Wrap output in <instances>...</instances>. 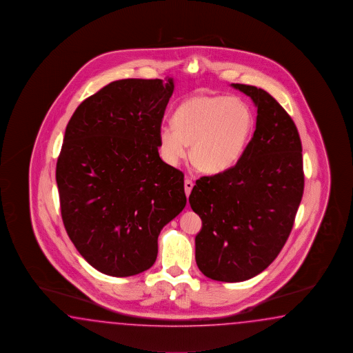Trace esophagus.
Masks as SVG:
<instances>
[{"instance_id":"1","label":"esophagus","mask_w":353,"mask_h":353,"mask_svg":"<svg viewBox=\"0 0 353 353\" xmlns=\"http://www.w3.org/2000/svg\"><path fill=\"white\" fill-rule=\"evenodd\" d=\"M194 188V182L190 180V179H186L185 180V192H186V196L190 195V192H191V190Z\"/></svg>"}]
</instances>
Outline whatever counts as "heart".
<instances>
[{"instance_id": "1", "label": "heart", "mask_w": 353, "mask_h": 353, "mask_svg": "<svg viewBox=\"0 0 353 353\" xmlns=\"http://www.w3.org/2000/svg\"><path fill=\"white\" fill-rule=\"evenodd\" d=\"M172 123L158 132L165 162L179 165L191 144V162L201 172L218 174L234 167L243 156L254 129V115L239 97L200 94L181 102Z\"/></svg>"}]
</instances>
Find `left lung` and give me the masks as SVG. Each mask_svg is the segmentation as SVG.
Here are the masks:
<instances>
[{"label":"left lung","mask_w":353,"mask_h":353,"mask_svg":"<svg viewBox=\"0 0 353 353\" xmlns=\"http://www.w3.org/2000/svg\"><path fill=\"white\" fill-rule=\"evenodd\" d=\"M232 86L254 102L256 130L234 167L199 179L188 197L203 220L197 267L223 282L250 280L274 262L304 192L303 148L290 115L262 88Z\"/></svg>","instance_id":"obj_1"}]
</instances>
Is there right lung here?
<instances>
[{
	"instance_id": "1",
	"label": "right lung",
	"mask_w": 353,
	"mask_h": 353,
	"mask_svg": "<svg viewBox=\"0 0 353 353\" xmlns=\"http://www.w3.org/2000/svg\"><path fill=\"white\" fill-rule=\"evenodd\" d=\"M173 79L114 81L72 115L57 162L63 224L97 271L126 277L156 262L158 235L186 205L183 173L158 153Z\"/></svg>"
}]
</instances>
